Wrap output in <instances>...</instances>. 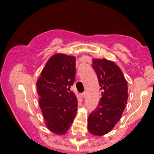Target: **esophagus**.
<instances>
[{
    "instance_id": "34e87169",
    "label": "esophagus",
    "mask_w": 154,
    "mask_h": 154,
    "mask_svg": "<svg viewBox=\"0 0 154 154\" xmlns=\"http://www.w3.org/2000/svg\"><path fill=\"white\" fill-rule=\"evenodd\" d=\"M86 91H83V93H81V96L83 97H86Z\"/></svg>"
}]
</instances>
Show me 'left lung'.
I'll use <instances>...</instances> for the list:
<instances>
[{"mask_svg": "<svg viewBox=\"0 0 154 154\" xmlns=\"http://www.w3.org/2000/svg\"><path fill=\"white\" fill-rule=\"evenodd\" d=\"M92 67L101 87L98 106L89 115L88 130L94 136L109 133L122 118L128 98L127 82L122 70L112 61L93 59Z\"/></svg>", "mask_w": 154, "mask_h": 154, "instance_id": "left-lung-1", "label": "left lung"}]
</instances>
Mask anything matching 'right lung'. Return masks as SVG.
I'll list each match as a JSON object with an SVG mask.
<instances>
[{"label":"right lung","mask_w":154,"mask_h":154,"mask_svg":"<svg viewBox=\"0 0 154 154\" xmlns=\"http://www.w3.org/2000/svg\"><path fill=\"white\" fill-rule=\"evenodd\" d=\"M75 64L74 57L54 54L37 80L39 106L46 127L57 135L66 134L77 114V97L69 91L75 79Z\"/></svg>","instance_id":"right-lung-1"}]
</instances>
